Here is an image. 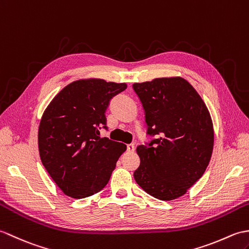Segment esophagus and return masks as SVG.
Returning a JSON list of instances; mask_svg holds the SVG:
<instances>
[{"label": "esophagus", "mask_w": 249, "mask_h": 249, "mask_svg": "<svg viewBox=\"0 0 249 249\" xmlns=\"http://www.w3.org/2000/svg\"><path fill=\"white\" fill-rule=\"evenodd\" d=\"M126 150H128L129 152H133L135 150V147H134L133 143H130V145L126 146Z\"/></svg>", "instance_id": "obj_1"}]
</instances>
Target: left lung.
<instances>
[{
    "instance_id": "1",
    "label": "left lung",
    "mask_w": 249,
    "mask_h": 249,
    "mask_svg": "<svg viewBox=\"0 0 249 249\" xmlns=\"http://www.w3.org/2000/svg\"><path fill=\"white\" fill-rule=\"evenodd\" d=\"M145 109L147 134L160 135L140 145L136 183L160 200L183 196L199 180L211 160L213 123L199 93L180 76L134 83Z\"/></svg>"
}]
</instances>
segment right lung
Returning <instances> with one entry per match:
<instances>
[{
    "mask_svg": "<svg viewBox=\"0 0 249 249\" xmlns=\"http://www.w3.org/2000/svg\"><path fill=\"white\" fill-rule=\"evenodd\" d=\"M125 83L83 79L64 87L48 107L38 129L42 165L65 195L81 199L107 184L123 142L100 137L107 129L110 99L124 91Z\"/></svg>",
    "mask_w": 249,
    "mask_h": 249,
    "instance_id": "1",
    "label": "right lung"
}]
</instances>
